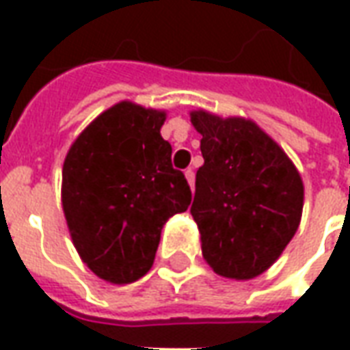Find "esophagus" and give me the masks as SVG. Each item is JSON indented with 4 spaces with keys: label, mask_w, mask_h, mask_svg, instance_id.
<instances>
[{
    "label": "esophagus",
    "mask_w": 350,
    "mask_h": 350,
    "mask_svg": "<svg viewBox=\"0 0 350 350\" xmlns=\"http://www.w3.org/2000/svg\"><path fill=\"white\" fill-rule=\"evenodd\" d=\"M185 178H187V183L191 185V189L195 187V172H193V168H187L185 170Z\"/></svg>",
    "instance_id": "obj_1"
}]
</instances>
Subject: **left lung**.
<instances>
[{
  "instance_id": "left-lung-1",
  "label": "left lung",
  "mask_w": 350,
  "mask_h": 350,
  "mask_svg": "<svg viewBox=\"0 0 350 350\" xmlns=\"http://www.w3.org/2000/svg\"><path fill=\"white\" fill-rule=\"evenodd\" d=\"M202 135L191 215L202 257L223 278L253 279L275 262L298 230L304 183L283 148L257 123L191 112Z\"/></svg>"
}]
</instances>
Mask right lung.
Returning a JSON list of instances; mask_svg holds the SVG:
<instances>
[{
    "label": "right lung",
    "mask_w": 350,
    "mask_h": 350,
    "mask_svg": "<svg viewBox=\"0 0 350 350\" xmlns=\"http://www.w3.org/2000/svg\"><path fill=\"white\" fill-rule=\"evenodd\" d=\"M165 110L122 100L72 142L62 172V204L82 262L114 285L152 268L161 228L191 204L185 176L161 137Z\"/></svg>",
    "instance_id": "obj_1"
}]
</instances>
